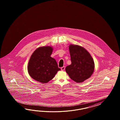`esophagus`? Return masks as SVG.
Returning a JSON list of instances; mask_svg holds the SVG:
<instances>
[{"label":"esophagus","mask_w":120,"mask_h":120,"mask_svg":"<svg viewBox=\"0 0 120 120\" xmlns=\"http://www.w3.org/2000/svg\"><path fill=\"white\" fill-rule=\"evenodd\" d=\"M61 70H65V66H63V67H61Z\"/></svg>","instance_id":"34e87169"}]
</instances>
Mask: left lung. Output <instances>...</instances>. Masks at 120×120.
Listing matches in <instances>:
<instances>
[{
    "instance_id": "left-lung-1",
    "label": "left lung",
    "mask_w": 120,
    "mask_h": 120,
    "mask_svg": "<svg viewBox=\"0 0 120 120\" xmlns=\"http://www.w3.org/2000/svg\"><path fill=\"white\" fill-rule=\"evenodd\" d=\"M71 64L65 71L70 78L77 83H81L91 76L94 64L91 55L84 47L71 44L69 46Z\"/></svg>"
}]
</instances>
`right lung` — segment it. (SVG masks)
<instances>
[{
  "instance_id": "1",
  "label": "right lung",
  "mask_w": 120,
  "mask_h": 120,
  "mask_svg": "<svg viewBox=\"0 0 120 120\" xmlns=\"http://www.w3.org/2000/svg\"><path fill=\"white\" fill-rule=\"evenodd\" d=\"M53 48L50 46L36 49L29 59L28 71L34 80L46 83L52 80L61 69L54 58L51 57Z\"/></svg>"
}]
</instances>
